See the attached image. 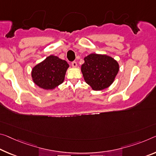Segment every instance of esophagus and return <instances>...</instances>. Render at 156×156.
Segmentation results:
<instances>
[{
    "mask_svg": "<svg viewBox=\"0 0 156 156\" xmlns=\"http://www.w3.org/2000/svg\"><path fill=\"white\" fill-rule=\"evenodd\" d=\"M71 65H72V66L74 68L77 67V62H75V61L72 62V63H71Z\"/></svg>",
    "mask_w": 156,
    "mask_h": 156,
    "instance_id": "obj_1",
    "label": "esophagus"
}]
</instances>
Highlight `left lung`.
Returning a JSON list of instances; mask_svg holds the SVG:
<instances>
[{
  "label": "left lung",
  "instance_id": "left-lung-1",
  "mask_svg": "<svg viewBox=\"0 0 156 156\" xmlns=\"http://www.w3.org/2000/svg\"><path fill=\"white\" fill-rule=\"evenodd\" d=\"M81 66L84 80L93 90L101 91L112 85L119 70L117 60L102 54L91 53Z\"/></svg>",
  "mask_w": 156,
  "mask_h": 156
}]
</instances>
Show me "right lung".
<instances>
[{"label": "right lung", "mask_w": 156, "mask_h": 156, "mask_svg": "<svg viewBox=\"0 0 156 156\" xmlns=\"http://www.w3.org/2000/svg\"><path fill=\"white\" fill-rule=\"evenodd\" d=\"M69 64L58 56L49 55L32 69L31 76L34 83L46 90H54L65 80Z\"/></svg>", "instance_id": "1"}]
</instances>
